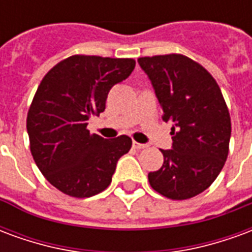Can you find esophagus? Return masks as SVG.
<instances>
[{
  "label": "esophagus",
  "mask_w": 252,
  "mask_h": 252,
  "mask_svg": "<svg viewBox=\"0 0 252 252\" xmlns=\"http://www.w3.org/2000/svg\"><path fill=\"white\" fill-rule=\"evenodd\" d=\"M132 146H133V148H136V150H143V148L147 147L146 144H142V143H137V142L132 143Z\"/></svg>",
  "instance_id": "34e87169"
}]
</instances>
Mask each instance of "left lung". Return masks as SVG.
<instances>
[{"mask_svg":"<svg viewBox=\"0 0 252 252\" xmlns=\"http://www.w3.org/2000/svg\"><path fill=\"white\" fill-rule=\"evenodd\" d=\"M150 78L162 119L171 124V150H160L163 166L148 181L171 200H188L208 189L228 157L231 117L209 72L181 54L139 58Z\"/></svg>","mask_w":252,"mask_h":252,"instance_id":"left-lung-1","label":"left lung"}]
</instances>
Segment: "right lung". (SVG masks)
Listing matches in <instances>:
<instances>
[{
	"mask_svg": "<svg viewBox=\"0 0 252 252\" xmlns=\"http://www.w3.org/2000/svg\"><path fill=\"white\" fill-rule=\"evenodd\" d=\"M133 59L72 55L47 72L28 110L36 166L62 193L92 197L110 185L117 160L131 150L126 135L104 139L88 121L105 110L109 90L131 75Z\"/></svg>",
	"mask_w": 252,
	"mask_h": 252,
	"instance_id": "add662e5",
	"label": "right lung"
}]
</instances>
